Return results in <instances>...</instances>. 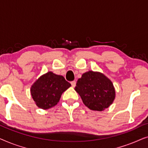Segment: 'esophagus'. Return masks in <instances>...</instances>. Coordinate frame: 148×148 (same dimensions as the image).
Here are the masks:
<instances>
[{
    "mask_svg": "<svg viewBox=\"0 0 148 148\" xmlns=\"http://www.w3.org/2000/svg\"><path fill=\"white\" fill-rule=\"evenodd\" d=\"M71 86H72V87H73V88L76 86V82H75V81H73V82H71Z\"/></svg>",
    "mask_w": 148,
    "mask_h": 148,
    "instance_id": "esophagus-1",
    "label": "esophagus"
}]
</instances>
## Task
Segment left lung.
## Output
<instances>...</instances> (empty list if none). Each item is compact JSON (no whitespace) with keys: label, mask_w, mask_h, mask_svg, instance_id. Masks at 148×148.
<instances>
[{"label":"left lung","mask_w":148,"mask_h":148,"mask_svg":"<svg viewBox=\"0 0 148 148\" xmlns=\"http://www.w3.org/2000/svg\"><path fill=\"white\" fill-rule=\"evenodd\" d=\"M75 90L79 95L84 104L94 111L108 108L116 97L115 88L110 79L98 71L84 73L77 82Z\"/></svg>","instance_id":"left-lung-1"}]
</instances>
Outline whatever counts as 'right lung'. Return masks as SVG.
I'll use <instances>...</instances> for the list:
<instances>
[{
    "label": "right lung",
    "instance_id": "obj_1",
    "mask_svg": "<svg viewBox=\"0 0 148 148\" xmlns=\"http://www.w3.org/2000/svg\"><path fill=\"white\" fill-rule=\"evenodd\" d=\"M71 86L63 76L48 71L34 83L30 92L36 106L47 110L57 104L62 93Z\"/></svg>",
    "mask_w": 148,
    "mask_h": 148
}]
</instances>
